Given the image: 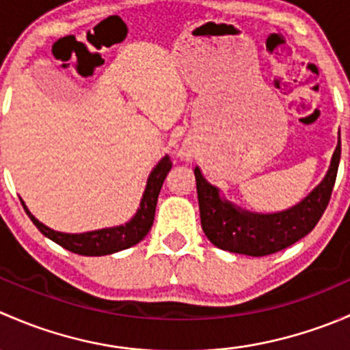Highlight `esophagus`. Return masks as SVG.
Masks as SVG:
<instances>
[{
  "label": "esophagus",
  "instance_id": "34e87169",
  "mask_svg": "<svg viewBox=\"0 0 350 350\" xmlns=\"http://www.w3.org/2000/svg\"><path fill=\"white\" fill-rule=\"evenodd\" d=\"M181 155H183V159H189V155H188V154H185V152H183Z\"/></svg>",
  "mask_w": 350,
  "mask_h": 350
}]
</instances>
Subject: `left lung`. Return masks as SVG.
<instances>
[{
    "instance_id": "1",
    "label": "left lung",
    "mask_w": 350,
    "mask_h": 350,
    "mask_svg": "<svg viewBox=\"0 0 350 350\" xmlns=\"http://www.w3.org/2000/svg\"><path fill=\"white\" fill-rule=\"evenodd\" d=\"M340 162V137L322 181L301 201L283 211L257 213L237 206L195 167L198 203L204 235L218 249L262 257L283 250L308 235L325 211Z\"/></svg>"
}]
</instances>
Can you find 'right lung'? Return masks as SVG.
Returning a JSON list of instances; mask_svg holds the SVG:
<instances>
[{
    "label": "right lung",
    "mask_w": 350,
    "mask_h": 350,
    "mask_svg": "<svg viewBox=\"0 0 350 350\" xmlns=\"http://www.w3.org/2000/svg\"><path fill=\"white\" fill-rule=\"evenodd\" d=\"M171 161H169L167 155H164L154 165L149 178H147L146 189H144L142 198H140V204L137 208L135 215L126 224L115 225V227L98 228V230L83 232V234H66V232L54 230V228L47 227L40 220H37L31 215V211L28 210L23 200L22 204L27 215L30 217V220L33 221L35 227L45 237L51 239L52 242L59 243L61 247H64V249L74 254H79V256H108V254L120 252V250H125L129 247L135 245V243H139L149 234L150 227L154 224L159 193H161L162 183H164L165 176L171 171Z\"/></svg>",
    "instance_id": "right-lung-1"
}]
</instances>
